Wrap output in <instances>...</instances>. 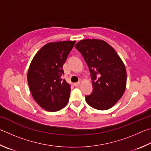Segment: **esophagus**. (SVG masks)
<instances>
[{"mask_svg":"<svg viewBox=\"0 0 151 151\" xmlns=\"http://www.w3.org/2000/svg\"><path fill=\"white\" fill-rule=\"evenodd\" d=\"M80 85V82H76L73 83V86L75 87H78Z\"/></svg>","mask_w":151,"mask_h":151,"instance_id":"1","label":"esophagus"}]
</instances>
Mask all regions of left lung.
<instances>
[{
	"label": "left lung",
	"mask_w": 151,
	"mask_h": 151,
	"mask_svg": "<svg viewBox=\"0 0 151 151\" xmlns=\"http://www.w3.org/2000/svg\"><path fill=\"white\" fill-rule=\"evenodd\" d=\"M75 47L91 73L93 92L86 96V102L98 110L110 109L125 90L127 72L123 61L109 44L101 40H82Z\"/></svg>",
	"instance_id": "8db88e82"
}]
</instances>
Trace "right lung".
<instances>
[{"label":"right lung","mask_w":151,"mask_h":151,"mask_svg":"<svg viewBox=\"0 0 151 151\" xmlns=\"http://www.w3.org/2000/svg\"><path fill=\"white\" fill-rule=\"evenodd\" d=\"M76 41L50 42L36 53L28 71L32 96L40 106L50 112L67 105L70 85L62 79L63 65Z\"/></svg>","instance_id":"right-lung-1"}]
</instances>
